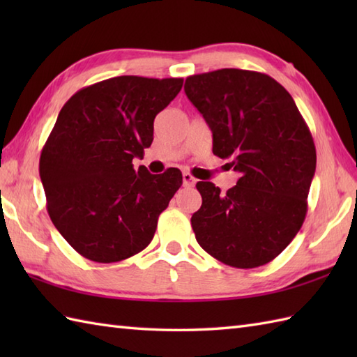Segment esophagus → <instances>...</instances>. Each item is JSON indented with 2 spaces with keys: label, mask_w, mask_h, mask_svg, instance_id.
Returning a JSON list of instances; mask_svg holds the SVG:
<instances>
[{
  "label": "esophagus",
  "mask_w": 357,
  "mask_h": 357,
  "mask_svg": "<svg viewBox=\"0 0 357 357\" xmlns=\"http://www.w3.org/2000/svg\"><path fill=\"white\" fill-rule=\"evenodd\" d=\"M183 184L184 187H193L196 184V179L192 176L190 173H183Z\"/></svg>",
  "instance_id": "1"
}]
</instances>
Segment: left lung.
Returning <instances> with one entry per match:
<instances>
[{"mask_svg": "<svg viewBox=\"0 0 357 357\" xmlns=\"http://www.w3.org/2000/svg\"><path fill=\"white\" fill-rule=\"evenodd\" d=\"M185 95L213 133V153L230 159L238 184L221 193L196 184L192 216L198 244L215 259L256 268L275 259L301 230L316 170V147L291 95L261 72L192 75Z\"/></svg>", "mask_w": 357, "mask_h": 357, "instance_id": "left-lung-1", "label": "left lung"}]
</instances>
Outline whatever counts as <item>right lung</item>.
<instances>
[{
    "instance_id": "add662e5",
    "label": "right lung",
    "mask_w": 357,
    "mask_h": 357,
    "mask_svg": "<svg viewBox=\"0 0 357 357\" xmlns=\"http://www.w3.org/2000/svg\"><path fill=\"white\" fill-rule=\"evenodd\" d=\"M183 78L126 75L78 90L45 141L40 176L47 211L73 250L101 264L142 252L158 218L183 185V173L133 169L153 141V121Z\"/></svg>"
}]
</instances>
